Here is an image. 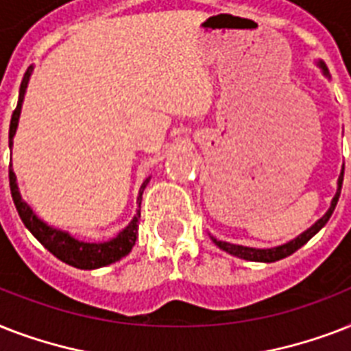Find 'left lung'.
I'll use <instances>...</instances> for the list:
<instances>
[{
    "instance_id": "1",
    "label": "left lung",
    "mask_w": 351,
    "mask_h": 351,
    "mask_svg": "<svg viewBox=\"0 0 351 351\" xmlns=\"http://www.w3.org/2000/svg\"><path fill=\"white\" fill-rule=\"evenodd\" d=\"M319 67H321L322 73L328 76L326 65H324V62H321V60H319ZM343 176H344V167H343V171H341V176H339L337 193H335V197H333V200H332V206H330V209L326 211V215H324L322 219L317 220L315 224L311 226V228H308L304 233H300L297 239L289 240V242H286V244L277 245V247H267V250H256V247H247V245H237V244H230V242H222V240H217V239H213V237H211V239H213V242L219 245L220 250L228 251L230 255L239 256V258H244V261L275 262V261H280V258H286V256H289L291 253H295V251L299 250V247H302V245H304L306 242H308V240L313 237V234L319 233V231H321L322 228L326 226V222L330 220V217H332L333 209H335V206H337L339 197H341Z\"/></svg>"
}]
</instances>
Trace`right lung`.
<instances>
[{
	"label": "right lung",
	"mask_w": 351,
	"mask_h": 351,
	"mask_svg": "<svg viewBox=\"0 0 351 351\" xmlns=\"http://www.w3.org/2000/svg\"><path fill=\"white\" fill-rule=\"evenodd\" d=\"M32 74V67L27 69L23 80H21V87H19V100L18 106L14 109L12 118H10V129H8V147H12V138L18 129L19 114H21V104H23L25 90L29 85V78ZM8 180H10V193H12L14 206L18 209L19 219L23 220L25 228L34 234L36 239L40 240L41 244L45 245L47 250L51 251L52 255L60 258L62 262L69 264V266L78 267V269H96V267L109 266L112 262L120 261L125 255H129V251L132 250V245L136 242L138 237V220H140V209H136L134 219L129 222L125 230H121L114 239L107 240V242H82V240L74 239L67 231L56 230L45 224L43 220L38 219L34 211L29 208V204L21 200V195L18 191V184H16V175H14L12 165L8 169ZM149 178L142 184L140 193H138V208L142 204V193L147 186Z\"/></svg>",
	"instance_id": "obj_1"
}]
</instances>
